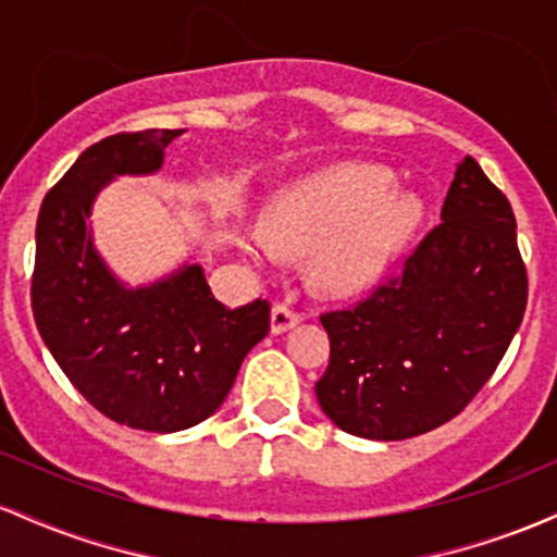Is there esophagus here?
Segmentation results:
<instances>
[{
  "label": "esophagus",
  "instance_id": "34e87169",
  "mask_svg": "<svg viewBox=\"0 0 557 557\" xmlns=\"http://www.w3.org/2000/svg\"><path fill=\"white\" fill-rule=\"evenodd\" d=\"M300 319H304V317H300L298 311L293 309V306L274 304V309H272V335H283V332L296 327Z\"/></svg>",
  "mask_w": 557,
  "mask_h": 557
}]
</instances>
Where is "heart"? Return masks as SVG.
I'll list each match as a JSON object with an SVG mask.
<instances>
[{
    "label": "heart",
    "instance_id": "b5f03b06",
    "mask_svg": "<svg viewBox=\"0 0 557 557\" xmlns=\"http://www.w3.org/2000/svg\"><path fill=\"white\" fill-rule=\"evenodd\" d=\"M393 172L345 162L280 190L264 225L238 233L248 259L270 267L309 253V280L322 293H356L380 277L419 220L417 198L393 190Z\"/></svg>",
    "mask_w": 557,
    "mask_h": 557
}]
</instances>
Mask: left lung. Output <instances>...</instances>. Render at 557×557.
I'll return each instance as SVG.
<instances>
[{"mask_svg": "<svg viewBox=\"0 0 557 557\" xmlns=\"http://www.w3.org/2000/svg\"><path fill=\"white\" fill-rule=\"evenodd\" d=\"M440 216L398 277L354 309L322 314L330 363L317 400L356 437L408 440L458 417L523 319L529 283L513 209L471 157Z\"/></svg>", "mask_w": 557, "mask_h": 557, "instance_id": "8db88e82", "label": "left lung"}]
</instances>
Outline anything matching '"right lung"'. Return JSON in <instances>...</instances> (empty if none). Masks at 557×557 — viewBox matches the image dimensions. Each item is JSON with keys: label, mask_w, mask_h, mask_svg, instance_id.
Listing matches in <instances>:
<instances>
[{"label": "right lung", "mask_w": 557, "mask_h": 557, "mask_svg": "<svg viewBox=\"0 0 557 557\" xmlns=\"http://www.w3.org/2000/svg\"><path fill=\"white\" fill-rule=\"evenodd\" d=\"M181 133H117L88 146L44 198L30 283L36 327L75 389L107 419L157 434L212 417L270 332L267 300L227 309L201 264L131 287L96 251L88 216L99 190L120 175H154Z\"/></svg>", "instance_id": "right-lung-1"}]
</instances>
